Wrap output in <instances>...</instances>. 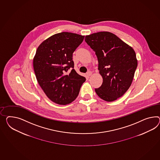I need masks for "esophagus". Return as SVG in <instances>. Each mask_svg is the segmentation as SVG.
Listing matches in <instances>:
<instances>
[{"instance_id":"esophagus-1","label":"esophagus","mask_w":160,"mask_h":160,"mask_svg":"<svg viewBox=\"0 0 160 160\" xmlns=\"http://www.w3.org/2000/svg\"><path fill=\"white\" fill-rule=\"evenodd\" d=\"M92 72L91 71H88V72L86 73V75L89 77V76H90V75H92Z\"/></svg>"}]
</instances>
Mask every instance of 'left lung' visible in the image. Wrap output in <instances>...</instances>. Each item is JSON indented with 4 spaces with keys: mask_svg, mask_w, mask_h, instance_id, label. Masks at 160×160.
<instances>
[{
    "mask_svg": "<svg viewBox=\"0 0 160 160\" xmlns=\"http://www.w3.org/2000/svg\"><path fill=\"white\" fill-rule=\"evenodd\" d=\"M85 40L95 52L102 78V86L95 89L96 94L106 102L116 100L131 85L138 66L135 50L110 32L86 35Z\"/></svg>",
    "mask_w": 160,
    "mask_h": 160,
    "instance_id": "8db88e82",
    "label": "left lung"
}]
</instances>
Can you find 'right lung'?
<instances>
[{
	"label": "right lung",
	"mask_w": 160,
	"mask_h": 160,
	"mask_svg": "<svg viewBox=\"0 0 160 160\" xmlns=\"http://www.w3.org/2000/svg\"><path fill=\"white\" fill-rule=\"evenodd\" d=\"M84 37L74 33H58L37 49L33 60L37 81L48 98L56 104L66 105L73 102L86 81L74 70L72 60V54Z\"/></svg>",
	"instance_id": "add662e5"
}]
</instances>
